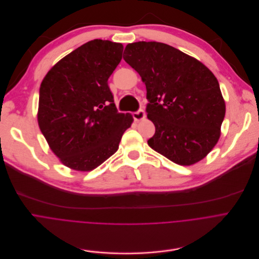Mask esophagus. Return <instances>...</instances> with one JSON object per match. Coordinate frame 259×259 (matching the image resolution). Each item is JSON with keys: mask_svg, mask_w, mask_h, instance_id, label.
Returning <instances> with one entry per match:
<instances>
[{"mask_svg": "<svg viewBox=\"0 0 259 259\" xmlns=\"http://www.w3.org/2000/svg\"><path fill=\"white\" fill-rule=\"evenodd\" d=\"M145 116H146V113L143 109H139L138 111L133 113V117L135 120H142L145 118Z\"/></svg>", "mask_w": 259, "mask_h": 259, "instance_id": "1", "label": "esophagus"}]
</instances>
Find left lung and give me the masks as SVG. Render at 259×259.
Wrapping results in <instances>:
<instances>
[{
    "label": "left lung",
    "mask_w": 259,
    "mask_h": 259,
    "mask_svg": "<svg viewBox=\"0 0 259 259\" xmlns=\"http://www.w3.org/2000/svg\"><path fill=\"white\" fill-rule=\"evenodd\" d=\"M124 61L146 84L148 145L180 165H191L218 143L226 104L214 74L182 51L157 41L128 44Z\"/></svg>",
    "instance_id": "left-lung-1"
}]
</instances>
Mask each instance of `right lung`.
Masks as SVG:
<instances>
[{
	"label": "right lung",
	"instance_id": "1",
	"mask_svg": "<svg viewBox=\"0 0 259 259\" xmlns=\"http://www.w3.org/2000/svg\"><path fill=\"white\" fill-rule=\"evenodd\" d=\"M123 46L94 39L78 47L47 73L39 88L37 121L60 161L89 171L113 155L133 116L119 113L108 78Z\"/></svg>",
	"mask_w": 259,
	"mask_h": 259
}]
</instances>
